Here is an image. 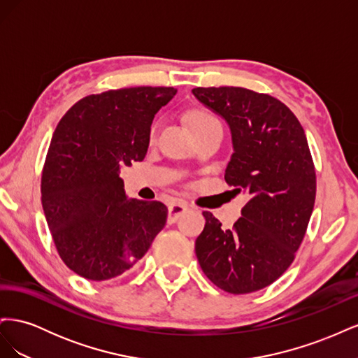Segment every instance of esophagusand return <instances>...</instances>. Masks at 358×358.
Returning a JSON list of instances; mask_svg holds the SVG:
<instances>
[{
	"instance_id": "34e87169",
	"label": "esophagus",
	"mask_w": 358,
	"mask_h": 358,
	"mask_svg": "<svg viewBox=\"0 0 358 358\" xmlns=\"http://www.w3.org/2000/svg\"><path fill=\"white\" fill-rule=\"evenodd\" d=\"M187 204H183V203H173L170 208H169V218H167V221L170 222V224H173V222H176L180 216H182V213L183 212H187Z\"/></svg>"
}]
</instances>
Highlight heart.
<instances>
[{
  "instance_id": "1",
  "label": "heart",
  "mask_w": 358,
  "mask_h": 358,
  "mask_svg": "<svg viewBox=\"0 0 358 358\" xmlns=\"http://www.w3.org/2000/svg\"><path fill=\"white\" fill-rule=\"evenodd\" d=\"M213 122H218V119H216L213 115H210L208 112H196L191 116V127H192L194 131H196V129H199V128H201V127H204V125H209V124H213ZM157 134H158V124H154L149 129V140H150V142H154V140L157 138Z\"/></svg>"
}]
</instances>
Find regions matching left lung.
<instances>
[{"label": "left lung", "mask_w": 358, "mask_h": 358, "mask_svg": "<svg viewBox=\"0 0 358 358\" xmlns=\"http://www.w3.org/2000/svg\"><path fill=\"white\" fill-rule=\"evenodd\" d=\"M192 94L231 129L234 152L225 182L249 201L231 230L203 212L196 241L203 273L230 294L273 284L294 262L317 194L305 129L288 107L268 94L239 86L194 88Z\"/></svg>", "instance_id": "1"}]
</instances>
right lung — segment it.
Segmentation results:
<instances>
[{"label":"right lung","mask_w":358,"mask_h":358,"mask_svg":"<svg viewBox=\"0 0 358 358\" xmlns=\"http://www.w3.org/2000/svg\"><path fill=\"white\" fill-rule=\"evenodd\" d=\"M176 92L137 86L92 94L53 133L41 204L61 259L79 276L100 282L122 275L166 225V204L127 199L119 170L143 161L154 116Z\"/></svg>","instance_id":"1"}]
</instances>
